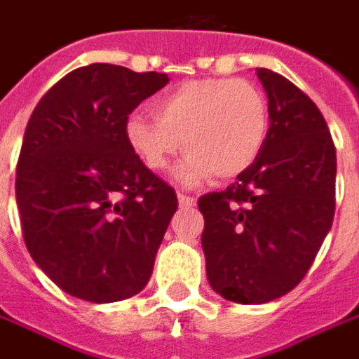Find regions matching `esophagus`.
Instances as JSON below:
<instances>
[{"label": "esophagus", "mask_w": 359, "mask_h": 359, "mask_svg": "<svg viewBox=\"0 0 359 359\" xmlns=\"http://www.w3.org/2000/svg\"><path fill=\"white\" fill-rule=\"evenodd\" d=\"M177 202H180L182 208H192L194 204H196V200H194L192 196H186V194H177Z\"/></svg>", "instance_id": "1"}]
</instances>
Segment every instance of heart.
<instances>
[{
	"label": "heart",
	"mask_w": 359,
	"mask_h": 359,
	"mask_svg": "<svg viewBox=\"0 0 359 359\" xmlns=\"http://www.w3.org/2000/svg\"><path fill=\"white\" fill-rule=\"evenodd\" d=\"M153 116L130 114L124 137L151 171H165L186 149L175 171L182 184L208 175L233 180L257 161L268 141L269 108L264 91L247 79H194L159 95Z\"/></svg>",
	"instance_id": "heart-1"
}]
</instances>
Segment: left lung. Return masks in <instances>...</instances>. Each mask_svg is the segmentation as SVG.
<instances>
[{"label": "left lung", "instance_id": "1", "mask_svg": "<svg viewBox=\"0 0 359 359\" xmlns=\"http://www.w3.org/2000/svg\"><path fill=\"white\" fill-rule=\"evenodd\" d=\"M257 77L269 108L264 151L224 192L198 200L208 282L239 304L296 288L335 215L337 157L320 110L280 73L257 69Z\"/></svg>", "mask_w": 359, "mask_h": 359}]
</instances>
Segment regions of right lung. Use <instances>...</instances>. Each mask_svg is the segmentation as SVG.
<instances>
[{
	"instance_id": "add662e5",
	"label": "right lung",
	"mask_w": 359,
	"mask_h": 359,
	"mask_svg": "<svg viewBox=\"0 0 359 359\" xmlns=\"http://www.w3.org/2000/svg\"><path fill=\"white\" fill-rule=\"evenodd\" d=\"M167 81L118 65L79 67L28 120L15 167L24 243L67 294L116 302L153 273L177 196L133 153L124 124Z\"/></svg>"
}]
</instances>
